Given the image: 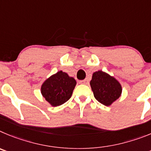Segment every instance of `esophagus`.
Here are the masks:
<instances>
[{
	"mask_svg": "<svg viewBox=\"0 0 151 151\" xmlns=\"http://www.w3.org/2000/svg\"><path fill=\"white\" fill-rule=\"evenodd\" d=\"M88 83H89V81H88V80H83V81H80V83L81 84H88Z\"/></svg>",
	"mask_w": 151,
	"mask_h": 151,
	"instance_id": "34e87169",
	"label": "esophagus"
}]
</instances>
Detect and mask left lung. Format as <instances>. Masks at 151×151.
I'll list each match as a JSON object with an SVG mask.
<instances>
[{"label":"left lung","mask_w":151,"mask_h":151,"mask_svg":"<svg viewBox=\"0 0 151 151\" xmlns=\"http://www.w3.org/2000/svg\"><path fill=\"white\" fill-rule=\"evenodd\" d=\"M90 86L96 100L105 106H111L116 101L123 90L120 83L114 77L101 70L92 74Z\"/></svg>","instance_id":"1"}]
</instances>
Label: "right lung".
Here are the masks:
<instances>
[{"label": "right lung", "instance_id": "1", "mask_svg": "<svg viewBox=\"0 0 151 151\" xmlns=\"http://www.w3.org/2000/svg\"><path fill=\"white\" fill-rule=\"evenodd\" d=\"M77 81L66 72L59 70L42 83L41 95L52 107L60 106L68 101L72 96Z\"/></svg>", "mask_w": 151, "mask_h": 151}]
</instances>
